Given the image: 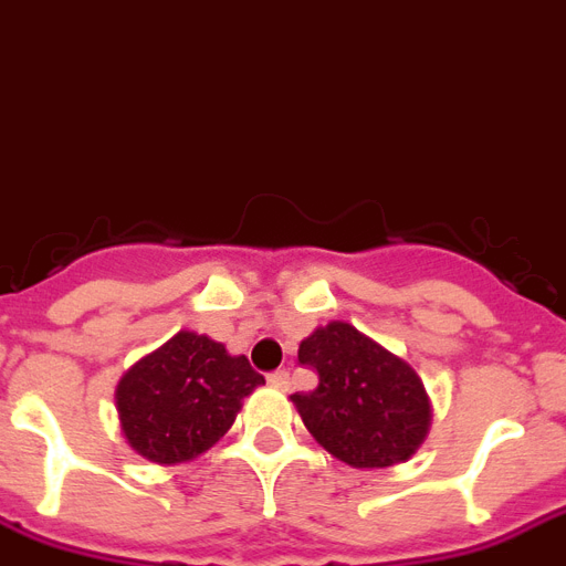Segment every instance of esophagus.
I'll use <instances>...</instances> for the list:
<instances>
[{
	"instance_id": "34e87169",
	"label": "esophagus",
	"mask_w": 566,
	"mask_h": 566,
	"mask_svg": "<svg viewBox=\"0 0 566 566\" xmlns=\"http://www.w3.org/2000/svg\"><path fill=\"white\" fill-rule=\"evenodd\" d=\"M268 384H270V387H273V389H282V392H284V389L291 387V375H287V371H284V369L270 371V375H268Z\"/></svg>"
}]
</instances>
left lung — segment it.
Returning a JSON list of instances; mask_svg holds the SVG:
<instances>
[{
    "label": "left lung",
    "mask_w": 566,
    "mask_h": 566,
    "mask_svg": "<svg viewBox=\"0 0 566 566\" xmlns=\"http://www.w3.org/2000/svg\"><path fill=\"white\" fill-rule=\"evenodd\" d=\"M298 363L319 371V387L291 401L331 457L352 468H389L424 444L433 421L424 380L352 323L319 325L298 343Z\"/></svg>",
    "instance_id": "left-lung-1"
}]
</instances>
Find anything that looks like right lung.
Returning <instances> with one entry per match:
<instances>
[{
    "label": "right lung",
    "instance_id": "right-lung-1",
    "mask_svg": "<svg viewBox=\"0 0 566 566\" xmlns=\"http://www.w3.org/2000/svg\"><path fill=\"white\" fill-rule=\"evenodd\" d=\"M261 384L264 375L243 355H229L223 343L197 331H177L122 375L118 427L148 462H191L223 439L243 398Z\"/></svg>",
    "mask_w": 566,
    "mask_h": 566
}]
</instances>
